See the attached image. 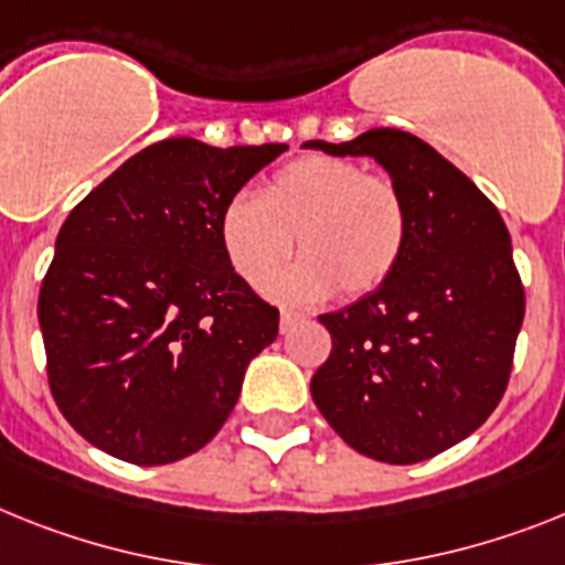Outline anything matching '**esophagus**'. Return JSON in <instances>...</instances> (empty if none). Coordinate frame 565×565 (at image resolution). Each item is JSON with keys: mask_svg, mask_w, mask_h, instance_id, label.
I'll return each instance as SVG.
<instances>
[{"mask_svg": "<svg viewBox=\"0 0 565 565\" xmlns=\"http://www.w3.org/2000/svg\"><path fill=\"white\" fill-rule=\"evenodd\" d=\"M298 321H305V312L281 310V333H290V330L298 324Z\"/></svg>", "mask_w": 565, "mask_h": 565, "instance_id": "obj_1", "label": "esophagus"}]
</instances>
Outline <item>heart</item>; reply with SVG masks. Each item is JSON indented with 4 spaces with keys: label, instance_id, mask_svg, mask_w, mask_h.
<instances>
[{
    "label": "heart",
    "instance_id": "1",
    "mask_svg": "<svg viewBox=\"0 0 565 565\" xmlns=\"http://www.w3.org/2000/svg\"><path fill=\"white\" fill-rule=\"evenodd\" d=\"M296 267L269 287L281 301L376 292L396 273L411 235L402 189L353 160L305 154L269 174L260 198L235 194L217 217V241L241 281L260 290L292 253Z\"/></svg>",
    "mask_w": 565,
    "mask_h": 565
}]
</instances>
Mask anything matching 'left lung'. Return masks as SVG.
<instances>
[{
    "mask_svg": "<svg viewBox=\"0 0 565 565\" xmlns=\"http://www.w3.org/2000/svg\"><path fill=\"white\" fill-rule=\"evenodd\" d=\"M305 146L367 154L405 194L411 235L399 267L376 292L319 316L333 350L310 391L350 448L414 466L480 428L509 385L525 316L511 235L494 203L407 131Z\"/></svg>",
    "mask_w": 565,
    "mask_h": 565,
    "instance_id": "obj_1",
    "label": "left lung"
}]
</instances>
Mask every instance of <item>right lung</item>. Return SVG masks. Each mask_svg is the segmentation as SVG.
<instances>
[{"label": "right lung", "mask_w": 565, "mask_h": 565, "mask_svg": "<svg viewBox=\"0 0 565 565\" xmlns=\"http://www.w3.org/2000/svg\"><path fill=\"white\" fill-rule=\"evenodd\" d=\"M287 146H146L65 217L40 290L49 385L71 428L135 466L201 451L278 310L230 267L217 217Z\"/></svg>", "instance_id": "right-lung-1"}]
</instances>
